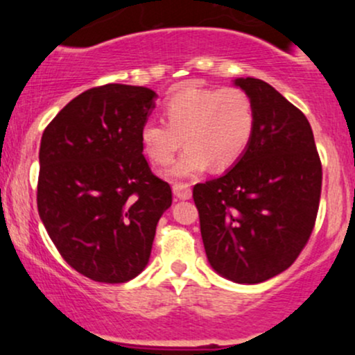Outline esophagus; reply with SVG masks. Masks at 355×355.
<instances>
[{"mask_svg": "<svg viewBox=\"0 0 355 355\" xmlns=\"http://www.w3.org/2000/svg\"><path fill=\"white\" fill-rule=\"evenodd\" d=\"M173 195L178 198V200H189L191 197V190L189 183H180L175 182L173 183Z\"/></svg>", "mask_w": 355, "mask_h": 355, "instance_id": "esophagus-1", "label": "esophagus"}]
</instances>
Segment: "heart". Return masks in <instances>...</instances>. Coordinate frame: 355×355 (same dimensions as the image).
Segmentation results:
<instances>
[{"label":"heart","mask_w":355,"mask_h":355,"mask_svg":"<svg viewBox=\"0 0 355 355\" xmlns=\"http://www.w3.org/2000/svg\"><path fill=\"white\" fill-rule=\"evenodd\" d=\"M165 121L150 120L140 130L141 150L155 165H168L183 144L170 175L191 177L209 168H229L245 153L255 128V107L247 92L235 87L187 85L164 103Z\"/></svg>","instance_id":"1"}]
</instances>
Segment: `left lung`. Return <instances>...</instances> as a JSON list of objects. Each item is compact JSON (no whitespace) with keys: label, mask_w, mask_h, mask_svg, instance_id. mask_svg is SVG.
I'll return each instance as SVG.
<instances>
[{"label":"left lung","mask_w":355,"mask_h":355,"mask_svg":"<svg viewBox=\"0 0 355 355\" xmlns=\"http://www.w3.org/2000/svg\"><path fill=\"white\" fill-rule=\"evenodd\" d=\"M255 107L245 153L222 177L193 187L210 266L237 284L287 270L315 225L322 164L311 123L259 78H239Z\"/></svg>","instance_id":"1"}]
</instances>
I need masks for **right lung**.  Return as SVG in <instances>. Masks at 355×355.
Instances as JSON below:
<instances>
[{
  "instance_id": "1",
  "label": "right lung",
  "mask_w": 355,
  "mask_h": 355,
  "mask_svg": "<svg viewBox=\"0 0 355 355\" xmlns=\"http://www.w3.org/2000/svg\"><path fill=\"white\" fill-rule=\"evenodd\" d=\"M155 92L108 83L73 98L44 128L38 211L81 275L123 284L144 270L172 189L152 172L140 130Z\"/></svg>"
}]
</instances>
